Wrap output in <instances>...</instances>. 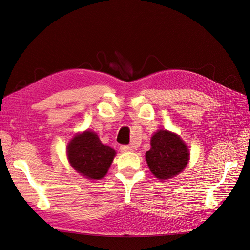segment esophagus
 <instances>
[{
    "mask_svg": "<svg viewBox=\"0 0 250 250\" xmlns=\"http://www.w3.org/2000/svg\"><path fill=\"white\" fill-rule=\"evenodd\" d=\"M120 150H121V152H123V153L131 152V151H133L132 147L131 146H128V145H122V146L120 147Z\"/></svg>",
    "mask_w": 250,
    "mask_h": 250,
    "instance_id": "1",
    "label": "esophagus"
}]
</instances>
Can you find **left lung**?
Wrapping results in <instances>:
<instances>
[{"label": "left lung", "instance_id": "8db88e82", "mask_svg": "<svg viewBox=\"0 0 250 250\" xmlns=\"http://www.w3.org/2000/svg\"><path fill=\"white\" fill-rule=\"evenodd\" d=\"M150 144L146 161L156 178L170 179L186 168L190 153L185 142L176 133L161 129L152 135Z\"/></svg>", "mask_w": 250, "mask_h": 250}]
</instances>
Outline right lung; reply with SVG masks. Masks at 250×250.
<instances>
[{"instance_id":"right-lung-1","label":"right lung","mask_w":250,"mask_h":250,"mask_svg":"<svg viewBox=\"0 0 250 250\" xmlns=\"http://www.w3.org/2000/svg\"><path fill=\"white\" fill-rule=\"evenodd\" d=\"M72 167L88 179L103 178L116 156V151L101 143L97 133L86 130L71 140L66 148Z\"/></svg>"}]
</instances>
